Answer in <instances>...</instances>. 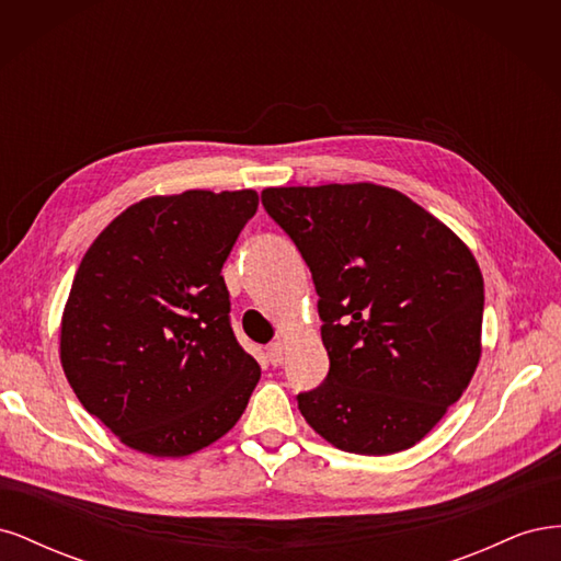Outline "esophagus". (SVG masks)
I'll use <instances>...</instances> for the list:
<instances>
[{"mask_svg": "<svg viewBox=\"0 0 561 561\" xmlns=\"http://www.w3.org/2000/svg\"><path fill=\"white\" fill-rule=\"evenodd\" d=\"M266 358H268V363H271V365H280V363H283V344H280V342L268 344V348H266Z\"/></svg>", "mask_w": 561, "mask_h": 561, "instance_id": "esophagus-1", "label": "esophagus"}]
</instances>
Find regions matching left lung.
<instances>
[{
    "label": "left lung",
    "mask_w": 561,
    "mask_h": 561,
    "mask_svg": "<svg viewBox=\"0 0 561 561\" xmlns=\"http://www.w3.org/2000/svg\"><path fill=\"white\" fill-rule=\"evenodd\" d=\"M266 213L309 264L330 371L299 393L342 451L421 443L463 396L482 355L484 280L470 248L390 186H268Z\"/></svg>",
    "instance_id": "obj_1"
}]
</instances>
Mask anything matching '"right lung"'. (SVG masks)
Returning <instances> with one entry per match:
<instances>
[{"instance_id": "1", "label": "right lung", "mask_w": 561, "mask_h": 561, "mask_svg": "<svg viewBox=\"0 0 561 561\" xmlns=\"http://www.w3.org/2000/svg\"><path fill=\"white\" fill-rule=\"evenodd\" d=\"M252 190L133 203L83 254L60 320V363L83 410L135 451L190 456L245 412L260 365L236 342L222 266Z\"/></svg>"}]
</instances>
